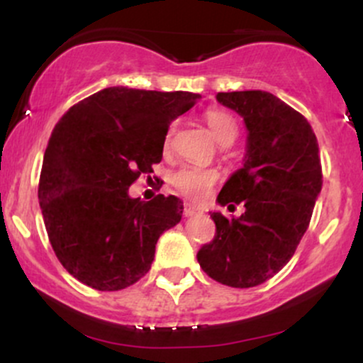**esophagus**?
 Here are the masks:
<instances>
[{"label": "esophagus", "instance_id": "esophagus-1", "mask_svg": "<svg viewBox=\"0 0 363 363\" xmlns=\"http://www.w3.org/2000/svg\"><path fill=\"white\" fill-rule=\"evenodd\" d=\"M198 213H201V210H199V208H196L194 205H189V203H186V205H184V216H186V218H189V216H194Z\"/></svg>", "mask_w": 363, "mask_h": 363}]
</instances>
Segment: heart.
Wrapping results in <instances>:
<instances>
[{
    "mask_svg": "<svg viewBox=\"0 0 363 363\" xmlns=\"http://www.w3.org/2000/svg\"><path fill=\"white\" fill-rule=\"evenodd\" d=\"M206 123L210 126L216 140L222 141V143H228V141H234L237 138V133H239V126H237V121L234 116H230L228 112L223 111H210L206 114ZM170 136H172V129H170L167 141L165 145H170ZM220 174L215 169H206V167H181L176 170L172 176V184L181 194H184L186 198L194 199V201H203L208 194H210L211 187L216 184Z\"/></svg>",
    "mask_w": 363,
    "mask_h": 363,
    "instance_id": "heart-1",
    "label": "heart"
}]
</instances>
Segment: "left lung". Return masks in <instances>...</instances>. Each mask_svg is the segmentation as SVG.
I'll return each mask as SVG.
<instances>
[{
	"label": "left lung",
	"instance_id": "obj_1",
	"mask_svg": "<svg viewBox=\"0 0 363 363\" xmlns=\"http://www.w3.org/2000/svg\"><path fill=\"white\" fill-rule=\"evenodd\" d=\"M247 128L244 167L225 182L218 203L240 216L211 213L215 239L198 252L208 277L234 289L273 278L294 256L323 187L319 145L309 121L262 90L220 91Z\"/></svg>",
	"mask_w": 363,
	"mask_h": 363
}]
</instances>
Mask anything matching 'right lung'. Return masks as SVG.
Returning <instances> with one entry per match:
<instances>
[{
	"label": "right lung",
	"mask_w": 363,
	"mask_h": 363,
	"mask_svg": "<svg viewBox=\"0 0 363 363\" xmlns=\"http://www.w3.org/2000/svg\"><path fill=\"white\" fill-rule=\"evenodd\" d=\"M198 99L191 91L111 86L57 121L44 153L39 203L49 242L77 280L116 291L148 273L158 237L181 222L184 206L172 194L141 201L128 189L160 164L170 123Z\"/></svg>",
	"instance_id": "1"
}]
</instances>
